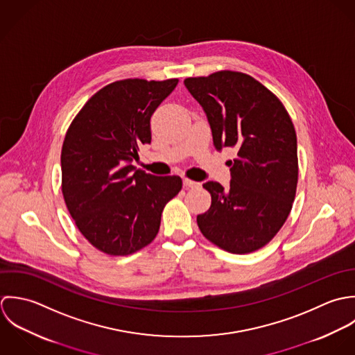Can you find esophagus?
<instances>
[{"mask_svg": "<svg viewBox=\"0 0 355 355\" xmlns=\"http://www.w3.org/2000/svg\"><path fill=\"white\" fill-rule=\"evenodd\" d=\"M184 187L187 188V189H195V188H199L200 187V182H196V181H192V180H188V178H185L184 180Z\"/></svg>", "mask_w": 355, "mask_h": 355, "instance_id": "34e87169", "label": "esophagus"}]
</instances>
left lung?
Masks as SVG:
<instances>
[{"label": "left lung", "mask_w": 355, "mask_h": 355, "mask_svg": "<svg viewBox=\"0 0 355 355\" xmlns=\"http://www.w3.org/2000/svg\"><path fill=\"white\" fill-rule=\"evenodd\" d=\"M184 85L202 105L216 150L230 146V187L203 185L209 211L198 215L206 239L225 251L248 254L266 245L288 218L297 184V144L282 101L243 72L187 78Z\"/></svg>", "instance_id": "left-lung-1"}]
</instances>
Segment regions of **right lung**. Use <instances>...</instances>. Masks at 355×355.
Masks as SVG:
<instances>
[{
  "label": "right lung",
  "instance_id": "add662e5",
  "mask_svg": "<svg viewBox=\"0 0 355 355\" xmlns=\"http://www.w3.org/2000/svg\"><path fill=\"white\" fill-rule=\"evenodd\" d=\"M178 79H125L92 96L62 148V191L80 233L108 255H129L157 234L162 211L182 188L178 175L133 166L150 144V116Z\"/></svg>",
  "mask_w": 355,
  "mask_h": 355
}]
</instances>
